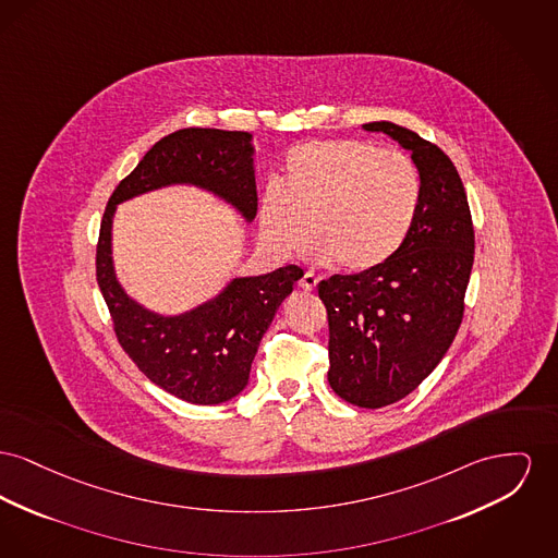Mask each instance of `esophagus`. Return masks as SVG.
Listing matches in <instances>:
<instances>
[{
	"label": "esophagus",
	"mask_w": 558,
	"mask_h": 558,
	"mask_svg": "<svg viewBox=\"0 0 558 558\" xmlns=\"http://www.w3.org/2000/svg\"><path fill=\"white\" fill-rule=\"evenodd\" d=\"M299 287H301L303 291L312 293V291H316V287H318V278H316L312 271H307V274H303V278L299 280Z\"/></svg>",
	"instance_id": "obj_1"
}]
</instances>
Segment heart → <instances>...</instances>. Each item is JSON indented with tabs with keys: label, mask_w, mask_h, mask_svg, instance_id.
Segmentation results:
<instances>
[{
	"label": "heart",
	"mask_w": 558,
	"mask_h": 558,
	"mask_svg": "<svg viewBox=\"0 0 558 558\" xmlns=\"http://www.w3.org/2000/svg\"><path fill=\"white\" fill-rule=\"evenodd\" d=\"M422 177L398 149L359 138L310 141L289 151L282 190L262 199V238L291 255L310 230L312 259L362 274L390 262L415 226Z\"/></svg>",
	"instance_id": "b5f03b06"
}]
</instances>
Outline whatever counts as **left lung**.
<instances>
[{
  "label": "left lung",
  "mask_w": 558,
  "mask_h": 558,
  "mask_svg": "<svg viewBox=\"0 0 558 558\" xmlns=\"http://www.w3.org/2000/svg\"><path fill=\"white\" fill-rule=\"evenodd\" d=\"M362 129L392 136L422 177L415 226L392 259L318 284L327 305L328 384L350 404L379 409L413 392L451 348L474 263V228L458 168L440 147L392 122Z\"/></svg>",
  "instance_id": "obj_1"
}]
</instances>
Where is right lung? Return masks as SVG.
Listing matches in <instances>:
<instances>
[{
    "label": "right lung",
    "instance_id": "right-lung-1",
    "mask_svg": "<svg viewBox=\"0 0 558 558\" xmlns=\"http://www.w3.org/2000/svg\"><path fill=\"white\" fill-rule=\"evenodd\" d=\"M253 134L183 129L160 138L109 197L97 244V282L113 330L141 373L181 400L219 404L242 392L259 341L303 269L233 278L206 303L179 316H160L124 293L111 259V223L120 202L187 183L223 197L251 223L257 215Z\"/></svg>",
    "mask_w": 558,
    "mask_h": 558
}]
</instances>
